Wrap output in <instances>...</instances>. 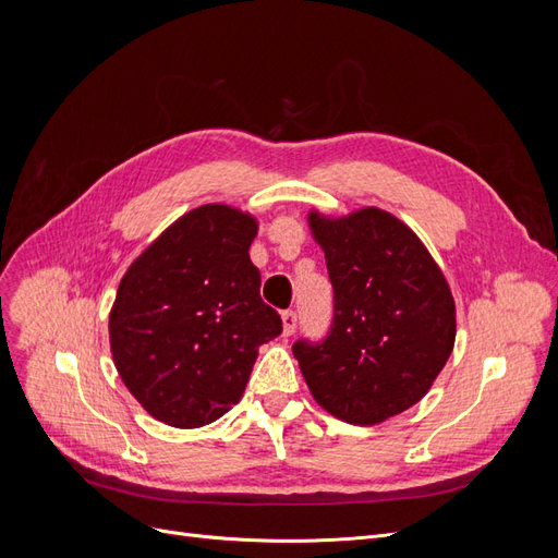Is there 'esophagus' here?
Returning a JSON list of instances; mask_svg holds the SVG:
<instances>
[{"label": "esophagus", "instance_id": "1", "mask_svg": "<svg viewBox=\"0 0 558 558\" xmlns=\"http://www.w3.org/2000/svg\"><path fill=\"white\" fill-rule=\"evenodd\" d=\"M281 326H283V337H291L298 330V314L295 312H283L281 314Z\"/></svg>", "mask_w": 558, "mask_h": 558}]
</instances>
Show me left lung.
Segmentation results:
<instances>
[{
	"instance_id": "obj_1",
	"label": "left lung",
	"mask_w": 558,
	"mask_h": 558,
	"mask_svg": "<svg viewBox=\"0 0 558 558\" xmlns=\"http://www.w3.org/2000/svg\"><path fill=\"white\" fill-rule=\"evenodd\" d=\"M307 221L326 253L335 314L326 340H300L293 356L326 412L381 424L424 398L451 356L449 283L414 230L384 209L310 211Z\"/></svg>"
}]
</instances>
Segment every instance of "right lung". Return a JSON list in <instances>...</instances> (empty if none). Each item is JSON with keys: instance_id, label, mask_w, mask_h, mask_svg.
I'll use <instances>...</instances> for the list:
<instances>
[{"instance_id": "1", "label": "right lung", "mask_w": 558, "mask_h": 558, "mask_svg": "<svg viewBox=\"0 0 558 558\" xmlns=\"http://www.w3.org/2000/svg\"><path fill=\"white\" fill-rule=\"evenodd\" d=\"M256 216L202 205L134 260L109 314L113 365L142 408L199 428L238 404L258 347L281 332L248 258Z\"/></svg>"}]
</instances>
